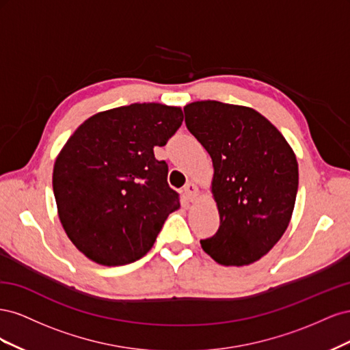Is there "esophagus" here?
Listing matches in <instances>:
<instances>
[{"mask_svg":"<svg viewBox=\"0 0 350 350\" xmlns=\"http://www.w3.org/2000/svg\"><path fill=\"white\" fill-rule=\"evenodd\" d=\"M184 193H185V196L189 198V200H196L197 197H198V194H200V189H198V187L196 185V184H193V183H188L185 187H184Z\"/></svg>","mask_w":350,"mask_h":350,"instance_id":"esophagus-1","label":"esophagus"}]
</instances>
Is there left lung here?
I'll list each match as a JSON object with an SVG mask.
<instances>
[{
	"instance_id": "obj_1",
	"label": "left lung",
	"mask_w": 350,
	"mask_h": 350,
	"mask_svg": "<svg viewBox=\"0 0 350 350\" xmlns=\"http://www.w3.org/2000/svg\"><path fill=\"white\" fill-rule=\"evenodd\" d=\"M185 124L213 162L211 194L220 226L201 248L221 266H247L288 229L298 162L289 143L256 109L217 100L184 107Z\"/></svg>"
}]
</instances>
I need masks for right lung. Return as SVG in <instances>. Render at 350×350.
<instances>
[{
    "instance_id": "1",
    "label": "right lung",
    "mask_w": 350,
    "mask_h": 350,
    "mask_svg": "<svg viewBox=\"0 0 350 350\" xmlns=\"http://www.w3.org/2000/svg\"><path fill=\"white\" fill-rule=\"evenodd\" d=\"M183 120L179 107L131 103L94 113L62 147L52 174L58 217L89 260L113 267L142 258L179 208L153 149Z\"/></svg>"
}]
</instances>
